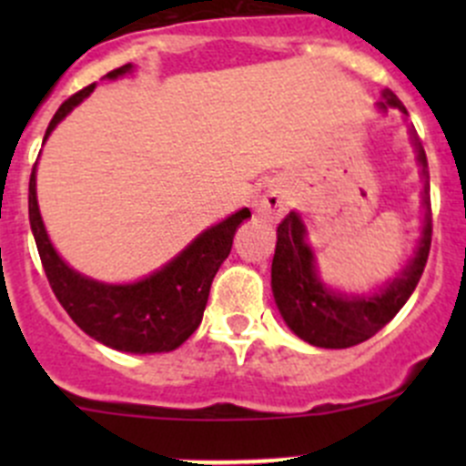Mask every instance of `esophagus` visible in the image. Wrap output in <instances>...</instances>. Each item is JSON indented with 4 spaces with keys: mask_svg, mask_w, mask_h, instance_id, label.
I'll use <instances>...</instances> for the list:
<instances>
[{
    "mask_svg": "<svg viewBox=\"0 0 466 466\" xmlns=\"http://www.w3.org/2000/svg\"><path fill=\"white\" fill-rule=\"evenodd\" d=\"M255 209L257 214L263 216L268 220H277L284 216L286 211V194L281 189L279 182H268L257 191L255 198Z\"/></svg>",
    "mask_w": 466,
    "mask_h": 466,
    "instance_id": "obj_1",
    "label": "esophagus"
}]
</instances>
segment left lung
Masks as SVG:
<instances>
[{"mask_svg":"<svg viewBox=\"0 0 466 466\" xmlns=\"http://www.w3.org/2000/svg\"><path fill=\"white\" fill-rule=\"evenodd\" d=\"M379 107L380 110L399 107L403 115H408L406 106L399 101L392 89H385ZM415 146L420 153L421 173L426 177L424 237L417 248L415 259L408 263L401 277H397L380 293L372 298H342V295L331 293L318 279L313 252L304 243L307 229L299 216L290 211L277 228V248L272 257V293H275L281 318L289 324L290 331L298 333L302 340L316 347H327V350H345V347L365 342L397 316L399 309L408 302L415 286L420 284L431 252L433 211H431L429 194V162H426L420 137L415 139Z\"/></svg>","mask_w":466,"mask_h":466,"instance_id":"1","label":"left lung"}]
</instances>
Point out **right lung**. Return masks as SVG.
I'll use <instances>...</instances> for the list:
<instances>
[{"instance_id": "obj_1", "label": "right lung", "mask_w": 466, "mask_h": 466, "mask_svg": "<svg viewBox=\"0 0 466 466\" xmlns=\"http://www.w3.org/2000/svg\"><path fill=\"white\" fill-rule=\"evenodd\" d=\"M130 72V65L116 67L107 78ZM96 83L72 94L51 119L45 139L67 116ZM250 216L241 209L200 234L187 250H182L162 270L153 272L137 284H98L78 275L51 246L42 225L35 200V171L29 180V220L35 237L37 255L49 279L51 290L74 322L94 340L130 354H155L180 347L198 329L209 298L211 281L220 263L232 250V238L238 225Z\"/></svg>"}]
</instances>
